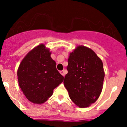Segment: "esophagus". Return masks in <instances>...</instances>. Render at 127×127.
I'll return each instance as SVG.
<instances>
[{"label":"esophagus","mask_w":127,"mask_h":127,"mask_svg":"<svg viewBox=\"0 0 127 127\" xmlns=\"http://www.w3.org/2000/svg\"><path fill=\"white\" fill-rule=\"evenodd\" d=\"M60 74H61V75H63V76H64V75H65L64 71H60Z\"/></svg>","instance_id":"34e87169"}]
</instances>
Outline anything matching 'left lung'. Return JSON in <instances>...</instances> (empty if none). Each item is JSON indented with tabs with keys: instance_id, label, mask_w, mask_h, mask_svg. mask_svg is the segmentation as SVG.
<instances>
[{
	"instance_id": "1",
	"label": "left lung",
	"mask_w": 127,
	"mask_h": 127,
	"mask_svg": "<svg viewBox=\"0 0 127 127\" xmlns=\"http://www.w3.org/2000/svg\"><path fill=\"white\" fill-rule=\"evenodd\" d=\"M64 85L70 98L80 107L98 99L104 78L103 62L90 48L79 46L70 53Z\"/></svg>"
}]
</instances>
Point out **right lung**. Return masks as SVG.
Listing matches in <instances>:
<instances>
[{
  "label": "right lung",
  "mask_w": 127,
  "mask_h": 127,
  "mask_svg": "<svg viewBox=\"0 0 127 127\" xmlns=\"http://www.w3.org/2000/svg\"><path fill=\"white\" fill-rule=\"evenodd\" d=\"M51 52L41 44L27 54L18 69V84L27 99L35 104L45 102L64 77L56 69Z\"/></svg>",
  "instance_id": "obj_1"
}]
</instances>
